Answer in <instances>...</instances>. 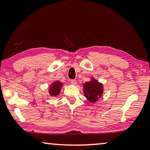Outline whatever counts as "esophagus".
I'll return each mask as SVG.
<instances>
[{"instance_id":"esophagus-1","label":"esophagus","mask_w":150,"mask_h":150,"mask_svg":"<svg viewBox=\"0 0 150 150\" xmlns=\"http://www.w3.org/2000/svg\"><path fill=\"white\" fill-rule=\"evenodd\" d=\"M71 83L72 85H76L77 84V81H76L75 79H71Z\"/></svg>"}]
</instances>
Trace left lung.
Masks as SVG:
<instances>
[{
	"mask_svg": "<svg viewBox=\"0 0 150 150\" xmlns=\"http://www.w3.org/2000/svg\"><path fill=\"white\" fill-rule=\"evenodd\" d=\"M85 97L90 102L95 103L103 94V85L97 81L93 80L83 84Z\"/></svg>",
	"mask_w": 150,
	"mask_h": 150,
	"instance_id": "obj_1",
	"label": "left lung"
}]
</instances>
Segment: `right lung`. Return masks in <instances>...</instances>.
I'll return each mask as SVG.
<instances>
[{"label": "right lung", "instance_id": "right-lung-1", "mask_svg": "<svg viewBox=\"0 0 150 150\" xmlns=\"http://www.w3.org/2000/svg\"><path fill=\"white\" fill-rule=\"evenodd\" d=\"M62 86V84L58 81L54 82L52 85V88H50V93L52 96H56L59 93L60 87Z\"/></svg>", "mask_w": 150, "mask_h": 150}]
</instances>
